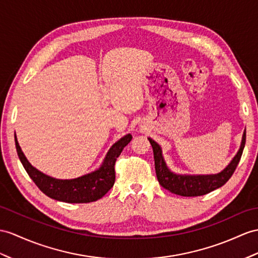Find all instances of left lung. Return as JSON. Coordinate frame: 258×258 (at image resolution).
Returning a JSON list of instances; mask_svg holds the SVG:
<instances>
[{
	"instance_id": "left-lung-1",
	"label": "left lung",
	"mask_w": 258,
	"mask_h": 258,
	"mask_svg": "<svg viewBox=\"0 0 258 258\" xmlns=\"http://www.w3.org/2000/svg\"><path fill=\"white\" fill-rule=\"evenodd\" d=\"M154 154L155 173L159 183L165 189L173 194L179 195L184 197H196L209 194L217 188L223 186L231 178L235 168L241 160L243 150L246 140V130L244 131L242 137L241 147L238 149L236 155L230 162V164L223 171L218 174L210 175H180L175 174L169 169L162 155V149L153 139L148 138Z\"/></svg>"
}]
</instances>
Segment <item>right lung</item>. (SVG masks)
Wrapping results in <instances>:
<instances>
[{"label":"right lung","instance_id":"obj_1","mask_svg":"<svg viewBox=\"0 0 258 258\" xmlns=\"http://www.w3.org/2000/svg\"><path fill=\"white\" fill-rule=\"evenodd\" d=\"M133 139L130 134L112 144L106 154L103 164L96 171L72 179H58L41 173L30 164L18 144L15 135V146L18 158L29 177L48 197L68 204H86L100 199L115 183V163L123 148Z\"/></svg>","mask_w":258,"mask_h":258}]
</instances>
